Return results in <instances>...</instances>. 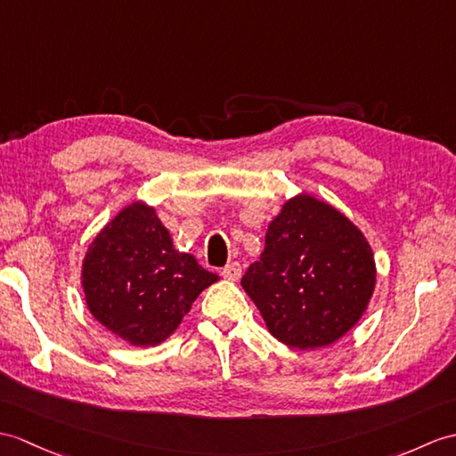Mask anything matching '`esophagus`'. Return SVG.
Masks as SVG:
<instances>
[{"mask_svg":"<svg viewBox=\"0 0 456 456\" xmlns=\"http://www.w3.org/2000/svg\"><path fill=\"white\" fill-rule=\"evenodd\" d=\"M240 272H242L240 264H239V262H231V264H227V266H225L224 270H221V276H224L225 280L237 281V280L240 278Z\"/></svg>","mask_w":456,"mask_h":456,"instance_id":"esophagus-1","label":"esophagus"}]
</instances>
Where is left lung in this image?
<instances>
[{
	"label": "left lung",
	"mask_w": 456,
	"mask_h": 456,
	"mask_svg": "<svg viewBox=\"0 0 456 456\" xmlns=\"http://www.w3.org/2000/svg\"><path fill=\"white\" fill-rule=\"evenodd\" d=\"M240 285L272 336L316 349L362 319L375 289L373 250L340 211L299 194L268 225L266 247Z\"/></svg>",
	"instance_id": "left-lung-1"
}]
</instances>
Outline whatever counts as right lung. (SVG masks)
Instances as JSON below:
<instances>
[{"mask_svg": "<svg viewBox=\"0 0 456 456\" xmlns=\"http://www.w3.org/2000/svg\"><path fill=\"white\" fill-rule=\"evenodd\" d=\"M85 301L94 319L134 346H155L183 321L216 273L173 248L155 209L135 202L93 240L83 260Z\"/></svg>", "mask_w": 456, "mask_h": 456, "instance_id": "add662e5", "label": "right lung"}]
</instances>
